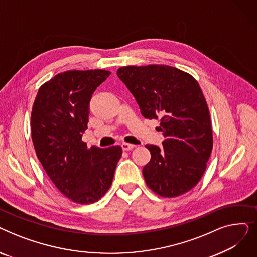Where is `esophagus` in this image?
Returning <instances> with one entry per match:
<instances>
[{
	"mask_svg": "<svg viewBox=\"0 0 257 257\" xmlns=\"http://www.w3.org/2000/svg\"><path fill=\"white\" fill-rule=\"evenodd\" d=\"M121 146V149H123L124 151H130V150H132L134 147V145H132V144H128V143H123L120 145Z\"/></svg>",
	"mask_w": 257,
	"mask_h": 257,
	"instance_id": "34e87169",
	"label": "esophagus"
}]
</instances>
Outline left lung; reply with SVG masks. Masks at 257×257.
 <instances>
[{"label":"left lung","mask_w":257,"mask_h":257,"mask_svg":"<svg viewBox=\"0 0 257 257\" xmlns=\"http://www.w3.org/2000/svg\"><path fill=\"white\" fill-rule=\"evenodd\" d=\"M145 118L160 120L163 148L146 145L151 159L143 169L147 185L165 198L195 187L212 151L208 106L197 80L165 64L123 66L116 72Z\"/></svg>","instance_id":"1"}]
</instances>
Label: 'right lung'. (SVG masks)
<instances>
[{
  "instance_id": "right-lung-1",
  "label": "right lung",
  "mask_w": 257,
  "mask_h": 257,
  "mask_svg": "<svg viewBox=\"0 0 257 257\" xmlns=\"http://www.w3.org/2000/svg\"><path fill=\"white\" fill-rule=\"evenodd\" d=\"M111 73L66 71L39 87L31 112V137L38 160L59 192L78 204H91L109 190L121 148H87L89 101Z\"/></svg>"
}]
</instances>
